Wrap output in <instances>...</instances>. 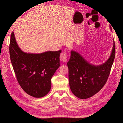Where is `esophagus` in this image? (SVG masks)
I'll list each match as a JSON object with an SVG mask.
<instances>
[{"label":"esophagus","mask_w":123,"mask_h":123,"mask_svg":"<svg viewBox=\"0 0 123 123\" xmlns=\"http://www.w3.org/2000/svg\"><path fill=\"white\" fill-rule=\"evenodd\" d=\"M59 58H60L61 61L65 62L67 61V54L65 52H63L61 53Z\"/></svg>","instance_id":"esophagus-1"}]
</instances>
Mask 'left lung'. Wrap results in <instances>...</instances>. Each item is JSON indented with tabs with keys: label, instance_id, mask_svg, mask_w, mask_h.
<instances>
[{
	"label": "left lung",
	"instance_id": "left-lung-1",
	"mask_svg": "<svg viewBox=\"0 0 123 123\" xmlns=\"http://www.w3.org/2000/svg\"><path fill=\"white\" fill-rule=\"evenodd\" d=\"M115 54V45L110 58L105 63L98 66L92 65L75 51L71 52L67 63L70 89L74 95L81 99H86L94 95L106 83Z\"/></svg>",
	"mask_w": 123,
	"mask_h": 123
}]
</instances>
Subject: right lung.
<instances>
[{
    "label": "right lung",
    "mask_w": 123,
    "mask_h": 123,
    "mask_svg": "<svg viewBox=\"0 0 123 123\" xmlns=\"http://www.w3.org/2000/svg\"><path fill=\"white\" fill-rule=\"evenodd\" d=\"M61 52L24 53L18 46L14 32H12L9 46L10 59L18 83L25 92L35 98H42L48 93L52 77L60 66Z\"/></svg>",
    "instance_id": "right-lung-1"
}]
</instances>
